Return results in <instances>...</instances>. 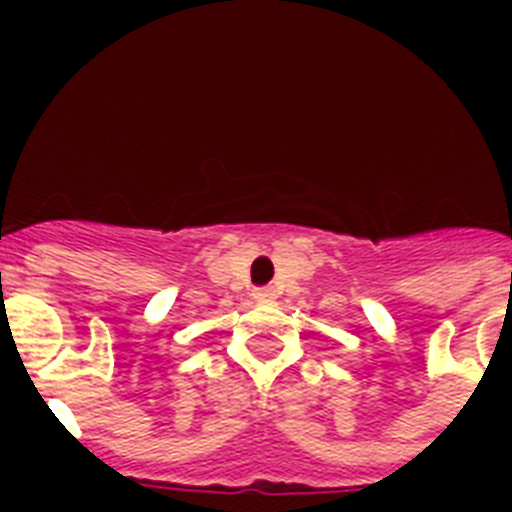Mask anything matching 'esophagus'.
I'll use <instances>...</instances> for the list:
<instances>
[{
    "label": "esophagus",
    "instance_id": "obj_1",
    "mask_svg": "<svg viewBox=\"0 0 512 512\" xmlns=\"http://www.w3.org/2000/svg\"><path fill=\"white\" fill-rule=\"evenodd\" d=\"M256 300H271V297H274V292H271L269 287H261V289H256Z\"/></svg>",
    "mask_w": 512,
    "mask_h": 512
}]
</instances>
